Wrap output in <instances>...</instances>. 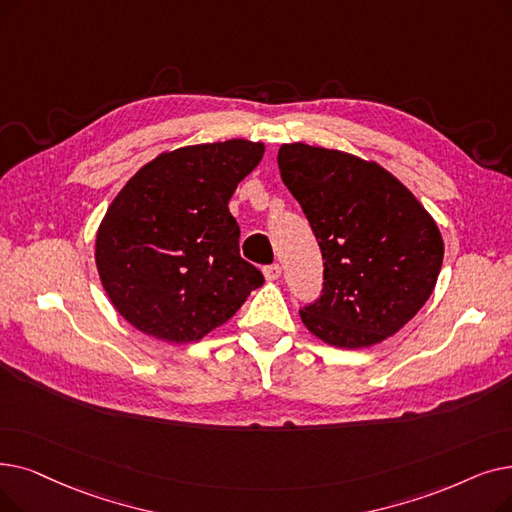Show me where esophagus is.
I'll use <instances>...</instances> for the list:
<instances>
[{
  "mask_svg": "<svg viewBox=\"0 0 512 512\" xmlns=\"http://www.w3.org/2000/svg\"><path fill=\"white\" fill-rule=\"evenodd\" d=\"M280 274H282V268H280L278 263L265 265V268H263V276H265V280H268V282H272V280H278V278H280Z\"/></svg>",
  "mask_w": 512,
  "mask_h": 512,
  "instance_id": "34e87169",
  "label": "esophagus"
}]
</instances>
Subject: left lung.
I'll return each instance as SVG.
<instances>
[{"instance_id": "obj_1", "label": "left lung", "mask_w": 512, "mask_h": 512, "mask_svg": "<svg viewBox=\"0 0 512 512\" xmlns=\"http://www.w3.org/2000/svg\"><path fill=\"white\" fill-rule=\"evenodd\" d=\"M278 167L324 259V288L299 316L332 347L362 349L404 328L431 297L443 238L416 196L355 154L282 144Z\"/></svg>"}]
</instances>
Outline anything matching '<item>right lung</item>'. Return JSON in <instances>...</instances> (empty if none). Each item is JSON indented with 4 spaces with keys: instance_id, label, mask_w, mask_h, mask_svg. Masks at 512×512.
<instances>
[{
    "instance_id": "add662e5",
    "label": "right lung",
    "mask_w": 512,
    "mask_h": 512,
    "mask_svg": "<svg viewBox=\"0 0 512 512\" xmlns=\"http://www.w3.org/2000/svg\"><path fill=\"white\" fill-rule=\"evenodd\" d=\"M265 146L226 140L159 154L121 188L96 234V268L119 314L167 343L226 324L263 274L240 257L228 203Z\"/></svg>"
}]
</instances>
